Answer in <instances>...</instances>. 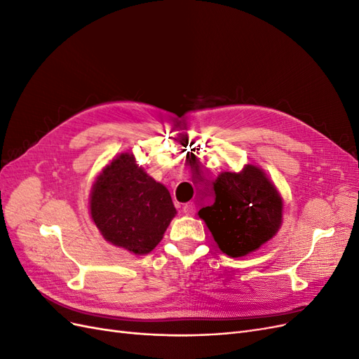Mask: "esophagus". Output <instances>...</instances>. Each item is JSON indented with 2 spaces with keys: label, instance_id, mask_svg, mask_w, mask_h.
Segmentation results:
<instances>
[{
  "label": "esophagus",
  "instance_id": "obj_1",
  "mask_svg": "<svg viewBox=\"0 0 359 359\" xmlns=\"http://www.w3.org/2000/svg\"><path fill=\"white\" fill-rule=\"evenodd\" d=\"M182 212L186 215H194L196 214V205H194L193 202H189L182 206Z\"/></svg>",
  "mask_w": 359,
  "mask_h": 359
}]
</instances>
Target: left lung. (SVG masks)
I'll return each mask as SVG.
<instances>
[{"instance_id":"1","label":"left lung","mask_w":359,"mask_h":359,"mask_svg":"<svg viewBox=\"0 0 359 359\" xmlns=\"http://www.w3.org/2000/svg\"><path fill=\"white\" fill-rule=\"evenodd\" d=\"M212 189L214 203L198 214L227 256L256 252L280 229L283 201L260 168L247 165L238 173L222 172Z\"/></svg>"}]
</instances>
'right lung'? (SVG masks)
<instances>
[{
  "label": "right lung",
  "instance_id": "obj_1",
  "mask_svg": "<svg viewBox=\"0 0 359 359\" xmlns=\"http://www.w3.org/2000/svg\"><path fill=\"white\" fill-rule=\"evenodd\" d=\"M90 210L104 240L135 255L154 250L177 214L168 189L128 153L114 158L97 177Z\"/></svg>",
  "mask_w": 359,
  "mask_h": 359
}]
</instances>
